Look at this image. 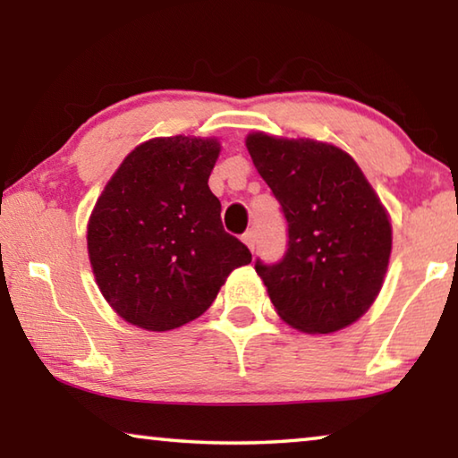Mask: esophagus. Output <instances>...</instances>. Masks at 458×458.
Returning <instances> with one entry per match:
<instances>
[{
  "mask_svg": "<svg viewBox=\"0 0 458 458\" xmlns=\"http://www.w3.org/2000/svg\"><path fill=\"white\" fill-rule=\"evenodd\" d=\"M242 242L254 250V244H257V234H254V230H246L242 234Z\"/></svg>",
  "mask_w": 458,
  "mask_h": 458,
  "instance_id": "esophagus-1",
  "label": "esophagus"
}]
</instances>
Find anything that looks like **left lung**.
<instances>
[{"label":"left lung","instance_id":"obj_1","mask_svg":"<svg viewBox=\"0 0 458 458\" xmlns=\"http://www.w3.org/2000/svg\"><path fill=\"white\" fill-rule=\"evenodd\" d=\"M246 147L289 232L281 260L254 265L276 313L305 333L358 321L382 289L392 252V226L374 188L335 145L252 133Z\"/></svg>","mask_w":458,"mask_h":458}]
</instances>
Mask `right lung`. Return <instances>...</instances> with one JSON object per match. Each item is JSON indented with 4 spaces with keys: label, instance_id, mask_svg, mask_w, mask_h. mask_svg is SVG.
<instances>
[{
    "label": "right lung",
    "instance_id": "1",
    "mask_svg": "<svg viewBox=\"0 0 458 458\" xmlns=\"http://www.w3.org/2000/svg\"><path fill=\"white\" fill-rule=\"evenodd\" d=\"M216 139L157 137L135 147L90 214L87 244L106 303L147 331L190 323L252 254L228 234L210 174Z\"/></svg>",
    "mask_w": 458,
    "mask_h": 458
}]
</instances>
